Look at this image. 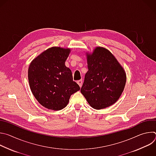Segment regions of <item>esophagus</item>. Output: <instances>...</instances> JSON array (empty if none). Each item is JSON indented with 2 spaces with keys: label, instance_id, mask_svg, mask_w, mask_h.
<instances>
[{
  "label": "esophagus",
  "instance_id": "obj_1",
  "mask_svg": "<svg viewBox=\"0 0 156 156\" xmlns=\"http://www.w3.org/2000/svg\"><path fill=\"white\" fill-rule=\"evenodd\" d=\"M77 83H78V84L80 86V87H81V86H82V84H83V80H80L77 81Z\"/></svg>",
  "mask_w": 156,
  "mask_h": 156
}]
</instances>
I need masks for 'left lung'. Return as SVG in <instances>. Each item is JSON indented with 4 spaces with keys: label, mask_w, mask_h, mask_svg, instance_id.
<instances>
[{
    "label": "left lung",
    "mask_w": 156,
    "mask_h": 156,
    "mask_svg": "<svg viewBox=\"0 0 156 156\" xmlns=\"http://www.w3.org/2000/svg\"><path fill=\"white\" fill-rule=\"evenodd\" d=\"M86 57L88 71L81 93L95 109L113 105L125 88V70L114 55L102 47H96L91 54L86 53Z\"/></svg>",
    "instance_id": "1"
}]
</instances>
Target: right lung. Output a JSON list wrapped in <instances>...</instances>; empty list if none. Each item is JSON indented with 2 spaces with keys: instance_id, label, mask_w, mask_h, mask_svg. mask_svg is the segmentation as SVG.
Wrapping results in <instances>:
<instances>
[{
  "instance_id": "obj_1",
  "label": "right lung",
  "mask_w": 156,
  "mask_h": 156,
  "mask_svg": "<svg viewBox=\"0 0 156 156\" xmlns=\"http://www.w3.org/2000/svg\"><path fill=\"white\" fill-rule=\"evenodd\" d=\"M71 49L52 47L31 62L28 72L31 91L43 107L59 110L67 105L72 94L80 90L65 66Z\"/></svg>"
}]
</instances>
